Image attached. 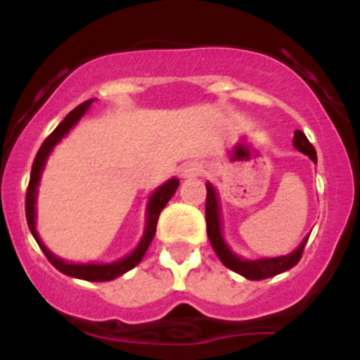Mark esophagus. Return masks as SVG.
<instances>
[{
    "label": "esophagus",
    "mask_w": 360,
    "mask_h": 360,
    "mask_svg": "<svg viewBox=\"0 0 360 360\" xmlns=\"http://www.w3.org/2000/svg\"><path fill=\"white\" fill-rule=\"evenodd\" d=\"M203 173L202 165L198 164V162H189V164H186L182 167V176L184 178H196L200 176V174Z\"/></svg>",
    "instance_id": "1"
}]
</instances>
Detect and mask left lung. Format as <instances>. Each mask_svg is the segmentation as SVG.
<instances>
[{"instance_id":"1","label":"left lung","mask_w":360,"mask_h":360,"mask_svg":"<svg viewBox=\"0 0 360 360\" xmlns=\"http://www.w3.org/2000/svg\"><path fill=\"white\" fill-rule=\"evenodd\" d=\"M294 146L297 151L304 153L308 158H311V162H317V155L314 146L308 142L307 135L303 131L294 133ZM207 187V200H205V221H207V236L211 241L212 249L218 254L219 262L224 263L227 269L234 270L238 274H241L243 278L252 279H266L272 278V276H278L285 270L292 269L299 263L301 256H303L304 245H307L308 236L301 241L297 249L294 252L287 254V256H278V257H262V259H243V257L236 256L232 252L231 247L225 243L224 234H221V218H219V203H218V195H216L212 184H205Z\"/></svg>"}]
</instances>
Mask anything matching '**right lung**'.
I'll return each mask as SVG.
<instances>
[{"label":"right lung","instance_id":"1","mask_svg":"<svg viewBox=\"0 0 360 360\" xmlns=\"http://www.w3.org/2000/svg\"><path fill=\"white\" fill-rule=\"evenodd\" d=\"M94 103V98L90 101H86V103L79 104L75 110H72L68 115L65 117L59 126L46 136V141L41 144L39 151H37L36 158H34V164H32V173H30V182H28V189H27V200H25V211H27V221H28V229H30L32 236L36 238L37 245L41 247V250L44 252V256L49 257V262L56 266L59 272L66 276H72V278H79V279H86V281H111V279L119 278V276L126 274L128 270H131L133 266H136L139 263L142 262V257H144L146 250H148L149 243L155 238V232H157V221L158 216H160L162 209L165 207V203L169 202L171 196L174 195V191L178 189V184L180 180L178 178H171L164 186L158 187L155 193L151 195L148 202V214H146V229H144V236H142L141 243L136 245V249L133 250L129 256L122 257L119 262L113 263H106V265H98V263H68L61 257L53 256L44 243L41 241L39 234L36 231V198H37V186H39L41 180V173L44 169V164H46V158L52 153V149L56 148L57 142H61V139L65 135H68L70 129L79 122L82 115H84L90 104Z\"/></svg>","mask_w":360,"mask_h":360}]
</instances>
